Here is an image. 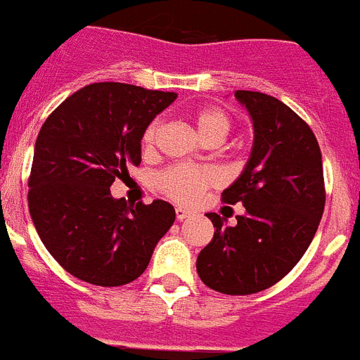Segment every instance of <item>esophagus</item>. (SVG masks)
<instances>
[{
    "instance_id": "obj_1",
    "label": "esophagus",
    "mask_w": 360,
    "mask_h": 360,
    "mask_svg": "<svg viewBox=\"0 0 360 360\" xmlns=\"http://www.w3.org/2000/svg\"><path fill=\"white\" fill-rule=\"evenodd\" d=\"M191 215V211L185 210V207H175V217H177V221H183L186 217Z\"/></svg>"
}]
</instances>
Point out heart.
<instances>
[{
  "label": "heart",
  "instance_id": "heart-1",
  "mask_svg": "<svg viewBox=\"0 0 360 360\" xmlns=\"http://www.w3.org/2000/svg\"><path fill=\"white\" fill-rule=\"evenodd\" d=\"M192 120L198 128L205 141L210 143H221L224 137L229 136L232 128L230 115L221 107H200L192 113ZM162 134L160 120H153L147 130L143 131L145 150H153L158 143V137ZM221 174L213 166H196V164H174L168 166L156 177V186L164 192L168 198L179 202V204H194L198 202L204 192L211 186L219 185Z\"/></svg>",
  "mask_w": 360,
  "mask_h": 360
}]
</instances>
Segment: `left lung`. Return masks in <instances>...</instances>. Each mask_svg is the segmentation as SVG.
Returning a JSON list of instances; mask_svg holds the SVG:
<instances>
[{
    "label": "left lung",
    "instance_id": "left-lung-1",
    "mask_svg": "<svg viewBox=\"0 0 360 360\" xmlns=\"http://www.w3.org/2000/svg\"><path fill=\"white\" fill-rule=\"evenodd\" d=\"M234 96L253 119L255 141L223 202H240L245 213L234 226L207 213L215 234L200 251L196 270L217 292L255 295L283 279L304 257L325 210V179L315 134L289 105L251 90Z\"/></svg>",
    "mask_w": 360,
    "mask_h": 360
}]
</instances>
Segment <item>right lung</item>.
I'll use <instances>...</instances> for the list:
<instances>
[{
    "label": "right lung",
    "mask_w": 360,
    "mask_h": 360,
    "mask_svg": "<svg viewBox=\"0 0 360 360\" xmlns=\"http://www.w3.org/2000/svg\"><path fill=\"white\" fill-rule=\"evenodd\" d=\"M177 98L124 82H94L62 101L41 126L27 207L41 241L71 276L120 287L149 266L175 221L174 205H128L109 186L141 162L150 120Z\"/></svg>",
    "instance_id": "add662e5"
}]
</instances>
